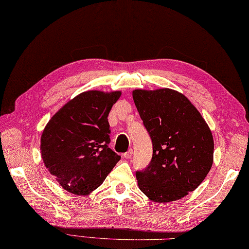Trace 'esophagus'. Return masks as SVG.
I'll return each mask as SVG.
<instances>
[{
  "label": "esophagus",
  "instance_id": "obj_1",
  "mask_svg": "<svg viewBox=\"0 0 249 249\" xmlns=\"http://www.w3.org/2000/svg\"><path fill=\"white\" fill-rule=\"evenodd\" d=\"M132 155H133V150L130 149L129 151H126L125 154H124V155H123V157H124V159H130L131 157H132Z\"/></svg>",
  "mask_w": 249,
  "mask_h": 249
}]
</instances>
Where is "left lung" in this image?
Wrapping results in <instances>:
<instances>
[{
    "label": "left lung",
    "mask_w": 249,
    "mask_h": 249,
    "mask_svg": "<svg viewBox=\"0 0 249 249\" xmlns=\"http://www.w3.org/2000/svg\"><path fill=\"white\" fill-rule=\"evenodd\" d=\"M153 141V159L136 173L140 190L150 201H177L194 191L214 161V139L200 111L186 95L170 88L132 91Z\"/></svg>",
    "instance_id": "8db88e82"
}]
</instances>
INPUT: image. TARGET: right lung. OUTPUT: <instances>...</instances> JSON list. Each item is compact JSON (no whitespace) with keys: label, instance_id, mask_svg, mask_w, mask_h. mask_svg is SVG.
Masks as SVG:
<instances>
[{"label":"right lung","instance_id":"1","mask_svg":"<svg viewBox=\"0 0 249 249\" xmlns=\"http://www.w3.org/2000/svg\"><path fill=\"white\" fill-rule=\"evenodd\" d=\"M121 91L89 90L65 103L45 125L42 159L70 194L87 196L103 184L120 160L108 147V114Z\"/></svg>","mask_w":249,"mask_h":249}]
</instances>
